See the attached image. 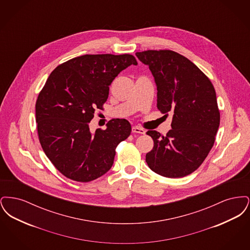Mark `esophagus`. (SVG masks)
Masks as SVG:
<instances>
[{"label":"esophagus","instance_id":"obj_1","mask_svg":"<svg viewBox=\"0 0 250 250\" xmlns=\"http://www.w3.org/2000/svg\"><path fill=\"white\" fill-rule=\"evenodd\" d=\"M132 132H133V133H138V134H145L144 129L139 127V126H133V127H132Z\"/></svg>","mask_w":250,"mask_h":250}]
</instances>
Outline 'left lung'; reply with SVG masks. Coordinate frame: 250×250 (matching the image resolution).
<instances>
[{"mask_svg":"<svg viewBox=\"0 0 250 250\" xmlns=\"http://www.w3.org/2000/svg\"><path fill=\"white\" fill-rule=\"evenodd\" d=\"M136 56L154 76L157 108L162 113H173L166 136L147 131L154 148L146 154V162L164 177L187 176L202 165L219 127L214 86L197 65L175 51L146 50Z\"/></svg>","mask_w":250,"mask_h":250,"instance_id":"obj_1","label":"left lung"}]
</instances>
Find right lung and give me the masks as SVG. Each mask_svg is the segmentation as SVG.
<instances>
[{
    "instance_id": "add662e5",
    "label": "right lung",
    "mask_w": 250,
    "mask_h": 250,
    "mask_svg": "<svg viewBox=\"0 0 250 250\" xmlns=\"http://www.w3.org/2000/svg\"><path fill=\"white\" fill-rule=\"evenodd\" d=\"M131 64L138 62L130 54H86L49 75L36 100L37 132L45 154L65 177L90 182L113 165L117 145L130 135L129 122L110 120L95 133L89 123L103 108L109 85Z\"/></svg>"
}]
</instances>
